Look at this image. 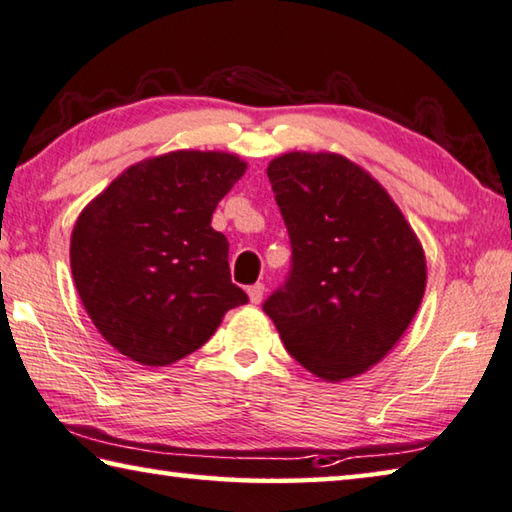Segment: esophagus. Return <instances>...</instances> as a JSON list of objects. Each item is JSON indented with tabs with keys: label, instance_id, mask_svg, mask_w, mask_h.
Returning a JSON list of instances; mask_svg holds the SVG:
<instances>
[{
	"label": "esophagus",
	"instance_id": "esophagus-1",
	"mask_svg": "<svg viewBox=\"0 0 512 512\" xmlns=\"http://www.w3.org/2000/svg\"><path fill=\"white\" fill-rule=\"evenodd\" d=\"M247 294H249V301H251V303H261V301H263V294H265V285H263V283L249 285Z\"/></svg>",
	"mask_w": 512,
	"mask_h": 512
}]
</instances>
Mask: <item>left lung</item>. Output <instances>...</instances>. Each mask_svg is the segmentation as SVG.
<instances>
[{
  "mask_svg": "<svg viewBox=\"0 0 512 512\" xmlns=\"http://www.w3.org/2000/svg\"><path fill=\"white\" fill-rule=\"evenodd\" d=\"M267 177L292 263L263 310L288 353L319 378L364 373L416 315L423 247L387 191L342 155L288 152Z\"/></svg>",
  "mask_w": 512,
  "mask_h": 512,
  "instance_id": "8db88e82",
  "label": "left lung"
}]
</instances>
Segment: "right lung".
I'll use <instances>...</instances> for the list:
<instances>
[{
  "label": "right lung",
  "instance_id": "obj_1",
  "mask_svg": "<svg viewBox=\"0 0 512 512\" xmlns=\"http://www.w3.org/2000/svg\"><path fill=\"white\" fill-rule=\"evenodd\" d=\"M242 173L245 161L227 152H168L130 166L80 213L71 274L116 351L146 366L173 364L249 301L231 283L227 238L211 227Z\"/></svg>",
  "mask_w": 512,
  "mask_h": 512
}]
</instances>
